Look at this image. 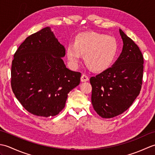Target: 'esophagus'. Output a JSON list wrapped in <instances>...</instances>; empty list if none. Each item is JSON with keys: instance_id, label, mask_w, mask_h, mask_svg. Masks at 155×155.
Masks as SVG:
<instances>
[{"instance_id": "obj_1", "label": "esophagus", "mask_w": 155, "mask_h": 155, "mask_svg": "<svg viewBox=\"0 0 155 155\" xmlns=\"http://www.w3.org/2000/svg\"><path fill=\"white\" fill-rule=\"evenodd\" d=\"M88 80H89V78H88L87 75L84 74H82L81 77V81L82 82H86V81H88Z\"/></svg>"}]
</instances>
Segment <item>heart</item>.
<instances>
[{
    "mask_svg": "<svg viewBox=\"0 0 155 155\" xmlns=\"http://www.w3.org/2000/svg\"><path fill=\"white\" fill-rule=\"evenodd\" d=\"M118 45L116 38L95 32H83L76 37L74 44L69 45L67 54L75 67L84 54V62L92 71L101 72L110 67L116 58Z\"/></svg>",
    "mask_w": 155,
    "mask_h": 155,
    "instance_id": "1",
    "label": "heart"
}]
</instances>
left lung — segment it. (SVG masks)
<instances>
[{
  "instance_id": "8db88e82",
  "label": "left lung",
  "mask_w": 155,
  "mask_h": 155,
  "mask_svg": "<svg viewBox=\"0 0 155 155\" xmlns=\"http://www.w3.org/2000/svg\"><path fill=\"white\" fill-rule=\"evenodd\" d=\"M119 31L124 44L120 57L113 67L90 78L92 104L102 118L126 111L139 96L143 84L142 52L132 39Z\"/></svg>"
}]
</instances>
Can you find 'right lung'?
Wrapping results in <instances>:
<instances>
[{"mask_svg": "<svg viewBox=\"0 0 155 155\" xmlns=\"http://www.w3.org/2000/svg\"><path fill=\"white\" fill-rule=\"evenodd\" d=\"M65 48L49 27L29 36L14 54L11 87L29 113L48 117L65 107L68 93L80 83L81 73L69 70L61 57Z\"/></svg>", "mask_w": 155, "mask_h": 155, "instance_id": "right-lung-1", "label": "right lung"}]
</instances>
